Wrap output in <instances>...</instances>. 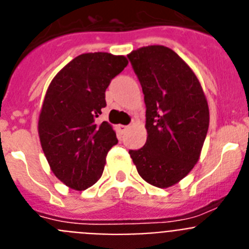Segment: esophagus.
<instances>
[{
	"instance_id": "34e87169",
	"label": "esophagus",
	"mask_w": 249,
	"mask_h": 249,
	"mask_svg": "<svg viewBox=\"0 0 249 249\" xmlns=\"http://www.w3.org/2000/svg\"><path fill=\"white\" fill-rule=\"evenodd\" d=\"M118 128H120V131L122 132V133H124V132L128 129V126H123V124H121V126H118Z\"/></svg>"
}]
</instances>
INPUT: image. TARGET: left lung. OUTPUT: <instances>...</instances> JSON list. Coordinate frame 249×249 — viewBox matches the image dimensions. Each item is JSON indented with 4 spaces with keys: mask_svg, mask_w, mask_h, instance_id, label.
Wrapping results in <instances>:
<instances>
[{
    "mask_svg": "<svg viewBox=\"0 0 249 249\" xmlns=\"http://www.w3.org/2000/svg\"><path fill=\"white\" fill-rule=\"evenodd\" d=\"M146 103L147 141L129 149L140 176L167 188L191 172L206 140L210 111L199 81L181 57L164 46L128 54Z\"/></svg>",
    "mask_w": 249,
    "mask_h": 249,
    "instance_id": "left-lung-1",
    "label": "left lung"
}]
</instances>
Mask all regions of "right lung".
Returning <instances> with one entry per match:
<instances>
[{
	"label": "right lung",
	"mask_w": 249,
	"mask_h": 249,
	"mask_svg": "<svg viewBox=\"0 0 249 249\" xmlns=\"http://www.w3.org/2000/svg\"><path fill=\"white\" fill-rule=\"evenodd\" d=\"M128 65L124 56L83 53L57 73L45 96L38 133L52 172L66 186L82 191L102 176L106 156L117 144L111 124L98 122L106 89Z\"/></svg>",
	"instance_id": "1"
}]
</instances>
